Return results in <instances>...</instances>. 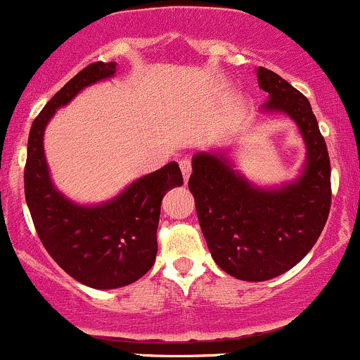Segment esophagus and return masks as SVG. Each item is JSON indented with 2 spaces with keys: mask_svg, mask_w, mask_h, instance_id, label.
<instances>
[{
  "mask_svg": "<svg viewBox=\"0 0 360 360\" xmlns=\"http://www.w3.org/2000/svg\"><path fill=\"white\" fill-rule=\"evenodd\" d=\"M180 169H181V175H184V180L187 181L188 176H191V172H192L191 159H181V161H180Z\"/></svg>",
  "mask_w": 360,
  "mask_h": 360,
  "instance_id": "34e87169",
  "label": "esophagus"
}]
</instances>
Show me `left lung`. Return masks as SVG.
I'll list each match as a JSON object with an SVG mask.
<instances>
[{
  "mask_svg": "<svg viewBox=\"0 0 360 360\" xmlns=\"http://www.w3.org/2000/svg\"><path fill=\"white\" fill-rule=\"evenodd\" d=\"M269 99L262 110L289 115L306 143L300 179L262 188L234 169L224 152L192 158L188 188L213 261L245 282H264L297 264L319 240L330 210V162L311 105L275 71L257 68Z\"/></svg>",
  "mask_w": 360,
  "mask_h": 360,
  "instance_id": "left-lung-1",
  "label": "left lung"
}]
</instances>
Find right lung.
<instances>
[{"mask_svg": "<svg viewBox=\"0 0 360 360\" xmlns=\"http://www.w3.org/2000/svg\"><path fill=\"white\" fill-rule=\"evenodd\" d=\"M115 70V63H92L56 92L31 126L24 169L27 208L51 257L77 282L105 290L129 285L154 266L162 198L184 184L175 161L101 205H77L52 184L44 152L49 120L82 89L113 77Z\"/></svg>", "mask_w": 360, "mask_h": 360, "instance_id": "obj_1", "label": "right lung"}]
</instances>
